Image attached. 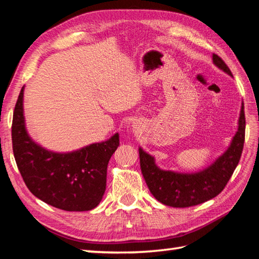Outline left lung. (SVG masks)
Here are the masks:
<instances>
[{"label":"left lung","mask_w":259,"mask_h":259,"mask_svg":"<svg viewBox=\"0 0 259 259\" xmlns=\"http://www.w3.org/2000/svg\"><path fill=\"white\" fill-rule=\"evenodd\" d=\"M212 63L233 77L231 70L220 56L212 54ZM244 141L245 113L242 103L237 132L233 136L231 144L225 152L203 169L192 173L162 169L158 167L152 155L140 147L141 169L149 192L158 202L170 207H189L216 197L226 186L238 165Z\"/></svg>","instance_id":"8db88e82"}]
</instances>
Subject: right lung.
<instances>
[{
  "instance_id": "obj_1",
  "label": "right lung",
  "mask_w": 259,
  "mask_h": 259,
  "mask_svg": "<svg viewBox=\"0 0 259 259\" xmlns=\"http://www.w3.org/2000/svg\"><path fill=\"white\" fill-rule=\"evenodd\" d=\"M23 99L24 86L13 114L12 143L15 162L27 188L44 203L63 210L95 208L105 193L107 165L119 145L118 133L76 151H50L27 133Z\"/></svg>"
}]
</instances>
